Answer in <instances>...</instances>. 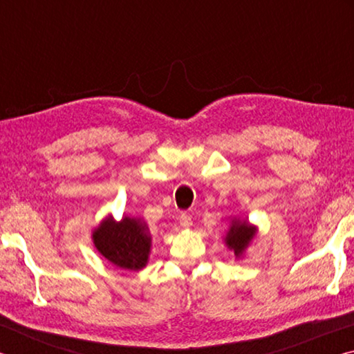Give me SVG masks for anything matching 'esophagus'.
<instances>
[{"instance_id":"obj_1","label":"esophagus","mask_w":354,"mask_h":354,"mask_svg":"<svg viewBox=\"0 0 354 354\" xmlns=\"http://www.w3.org/2000/svg\"><path fill=\"white\" fill-rule=\"evenodd\" d=\"M179 225H181V227H184V230H189V227L192 226L190 215H187V214L179 215Z\"/></svg>"}]
</instances>
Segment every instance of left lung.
Segmentation results:
<instances>
[{
    "label": "left lung",
    "mask_w": 354,
    "mask_h": 354,
    "mask_svg": "<svg viewBox=\"0 0 354 354\" xmlns=\"http://www.w3.org/2000/svg\"><path fill=\"white\" fill-rule=\"evenodd\" d=\"M257 231H259L257 226L250 223L247 218L231 217L230 226H227L226 234L223 236V242L227 250L234 254L236 259H241L257 237Z\"/></svg>",
    "instance_id": "8db88e82"
}]
</instances>
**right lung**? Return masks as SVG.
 <instances>
[{
    "instance_id": "obj_1",
    "label": "right lung",
    "mask_w": 354,
    "mask_h": 354,
    "mask_svg": "<svg viewBox=\"0 0 354 354\" xmlns=\"http://www.w3.org/2000/svg\"><path fill=\"white\" fill-rule=\"evenodd\" d=\"M92 241L98 253L112 266L139 272L149 261L153 239L142 217L123 215L117 221L109 214L92 230Z\"/></svg>"
}]
</instances>
